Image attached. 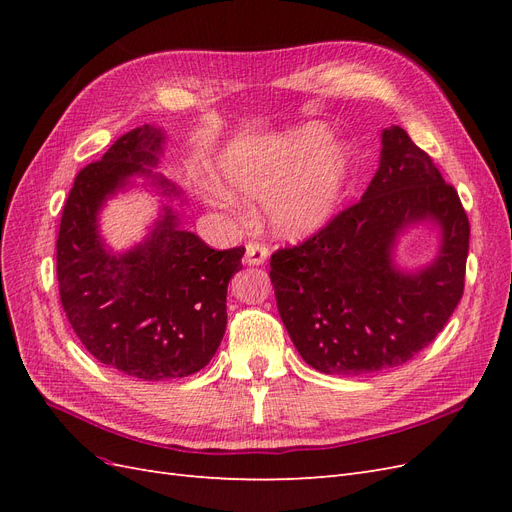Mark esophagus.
<instances>
[{
  "mask_svg": "<svg viewBox=\"0 0 512 512\" xmlns=\"http://www.w3.org/2000/svg\"><path fill=\"white\" fill-rule=\"evenodd\" d=\"M269 258V250L262 243H247L245 245V265L260 267Z\"/></svg>",
  "mask_w": 512,
  "mask_h": 512,
  "instance_id": "34e87169",
  "label": "esophagus"
}]
</instances>
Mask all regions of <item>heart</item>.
Listing matches in <instances>:
<instances>
[{
	"label": "heart",
	"instance_id": "heart-1",
	"mask_svg": "<svg viewBox=\"0 0 512 512\" xmlns=\"http://www.w3.org/2000/svg\"><path fill=\"white\" fill-rule=\"evenodd\" d=\"M324 138L322 132H303L267 143L232 145L215 164V181L228 196L271 200L269 220L282 237H309L331 222L350 175V153L344 145L333 143L313 152Z\"/></svg>",
	"mask_w": 512,
	"mask_h": 512
}]
</instances>
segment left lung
<instances>
[{"mask_svg":"<svg viewBox=\"0 0 512 512\" xmlns=\"http://www.w3.org/2000/svg\"><path fill=\"white\" fill-rule=\"evenodd\" d=\"M421 223L439 228V252L423 268H399L398 239ZM468 243L470 222L453 185L406 130L384 128L380 164L359 203L271 256L277 309L294 348L333 376L404 365L455 312Z\"/></svg>","mask_w":512,"mask_h":512,"instance_id":"obj_1","label":"left lung"}]
</instances>
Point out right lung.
<instances>
[{
    "instance_id": "1",
    "label": "right lung",
    "mask_w": 512,
    "mask_h": 512,
    "mask_svg": "<svg viewBox=\"0 0 512 512\" xmlns=\"http://www.w3.org/2000/svg\"><path fill=\"white\" fill-rule=\"evenodd\" d=\"M162 128L119 136L74 179L61 213L57 280L76 337L102 365L141 380L185 378L203 369L226 331V290L245 247L211 250L181 226L183 190L156 173ZM161 196L159 218L128 251L108 248L99 213L135 179Z\"/></svg>"
}]
</instances>
